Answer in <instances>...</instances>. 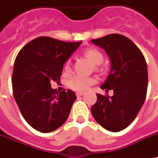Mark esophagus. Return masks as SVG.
I'll return each mask as SVG.
<instances>
[{"instance_id": "1", "label": "esophagus", "mask_w": 158, "mask_h": 158, "mask_svg": "<svg viewBox=\"0 0 158 158\" xmlns=\"http://www.w3.org/2000/svg\"><path fill=\"white\" fill-rule=\"evenodd\" d=\"M83 94H84L83 92H76V96H77V97H81V96H82Z\"/></svg>"}]
</instances>
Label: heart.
Here are the masks:
<instances>
[{
  "mask_svg": "<svg viewBox=\"0 0 158 158\" xmlns=\"http://www.w3.org/2000/svg\"><path fill=\"white\" fill-rule=\"evenodd\" d=\"M84 56L88 58L89 60L94 64V65H100L104 61V55L103 53L96 48H89L86 49L83 52ZM64 69L66 73H69L71 71V65L70 60H68L65 63ZM96 80L93 77H85L82 76H72L68 82V85L71 89L76 91H84L87 89L94 84Z\"/></svg>",
  "mask_w": 158,
  "mask_h": 158,
  "instance_id": "1",
  "label": "heart"
}]
</instances>
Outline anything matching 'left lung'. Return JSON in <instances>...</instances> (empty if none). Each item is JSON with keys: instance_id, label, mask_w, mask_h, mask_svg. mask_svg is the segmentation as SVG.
Returning a JSON list of instances; mask_svg holds the SVG:
<instances>
[{"instance_id": "obj_1", "label": "left lung", "mask_w": 158, "mask_h": 158, "mask_svg": "<svg viewBox=\"0 0 158 158\" xmlns=\"http://www.w3.org/2000/svg\"><path fill=\"white\" fill-rule=\"evenodd\" d=\"M91 42L106 50L111 70L101 86L113 96L97 94L91 107L96 121L111 132H119L134 121L146 98L148 69L143 52L135 43L121 34H109Z\"/></svg>"}]
</instances>
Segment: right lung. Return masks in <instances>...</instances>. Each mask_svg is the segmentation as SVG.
Here are the masks:
<instances>
[{
  "label": "right lung",
  "instance_id": "1",
  "mask_svg": "<svg viewBox=\"0 0 158 158\" xmlns=\"http://www.w3.org/2000/svg\"><path fill=\"white\" fill-rule=\"evenodd\" d=\"M81 43L39 37L18 52L12 74L13 95L23 117L34 129L50 133L69 118L76 93L70 89L56 92L51 82H59L64 63Z\"/></svg>",
  "mask_w": 158,
  "mask_h": 158
}]
</instances>
